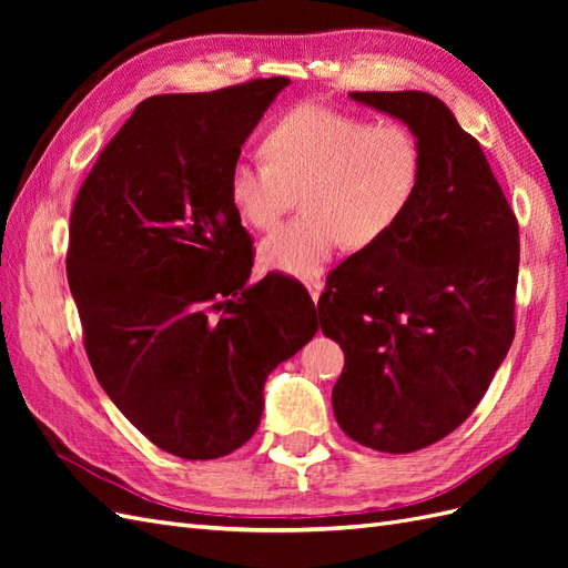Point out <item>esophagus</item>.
<instances>
[{
	"mask_svg": "<svg viewBox=\"0 0 568 568\" xmlns=\"http://www.w3.org/2000/svg\"><path fill=\"white\" fill-rule=\"evenodd\" d=\"M305 286H307V291H311L313 301L317 303V298H320V294H322V282H320V280H307Z\"/></svg>",
	"mask_w": 568,
	"mask_h": 568,
	"instance_id": "1",
	"label": "esophagus"
}]
</instances>
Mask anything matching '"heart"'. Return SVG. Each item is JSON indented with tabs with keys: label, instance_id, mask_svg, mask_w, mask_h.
<instances>
[{
	"label": "heart",
	"instance_id": "b5f03b06",
	"mask_svg": "<svg viewBox=\"0 0 568 568\" xmlns=\"http://www.w3.org/2000/svg\"><path fill=\"white\" fill-rule=\"evenodd\" d=\"M261 159L232 165L227 196L244 225L267 232L298 194L303 213L265 239L261 265L301 280L315 277L341 244H379L400 225L422 182V144L400 120L317 104L274 120Z\"/></svg>",
	"mask_w": 568,
	"mask_h": 568
}]
</instances>
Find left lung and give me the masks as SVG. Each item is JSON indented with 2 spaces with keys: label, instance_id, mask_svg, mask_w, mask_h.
<instances>
[{
  "label": "left lung",
  "instance_id": "obj_1",
  "mask_svg": "<svg viewBox=\"0 0 568 568\" xmlns=\"http://www.w3.org/2000/svg\"><path fill=\"white\" fill-rule=\"evenodd\" d=\"M417 134L422 182L379 244L326 280L317 311L346 365L332 390L343 434L405 455L467 419L514 341L519 222L486 153L426 92H351Z\"/></svg>",
  "mask_w": 568,
  "mask_h": 568
}]
</instances>
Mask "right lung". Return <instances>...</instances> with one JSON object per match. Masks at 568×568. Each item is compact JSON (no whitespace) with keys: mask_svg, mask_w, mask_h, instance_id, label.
Returning a JSON list of instances; mask_svg holds the SVG:
<instances>
[{"mask_svg":"<svg viewBox=\"0 0 568 568\" xmlns=\"http://www.w3.org/2000/svg\"><path fill=\"white\" fill-rule=\"evenodd\" d=\"M286 78L144 99L84 178L65 272L84 351L132 426L182 459L255 434L267 374L317 332L284 277L248 286L253 239L227 196L242 144Z\"/></svg>","mask_w":568,"mask_h":568,"instance_id":"add662e5","label":"right lung"}]
</instances>
